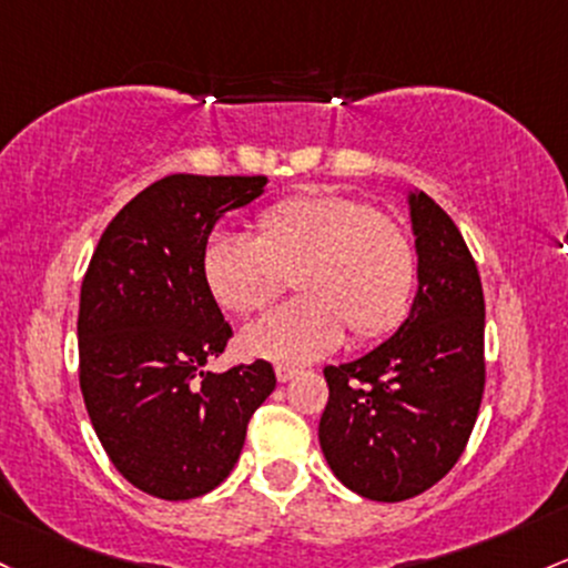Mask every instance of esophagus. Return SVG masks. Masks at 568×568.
I'll use <instances>...</instances> for the list:
<instances>
[{"mask_svg":"<svg viewBox=\"0 0 568 568\" xmlns=\"http://www.w3.org/2000/svg\"><path fill=\"white\" fill-rule=\"evenodd\" d=\"M274 375H277V383H288V379H294L298 375V369H294V366L280 364L277 369H274Z\"/></svg>","mask_w":568,"mask_h":568,"instance_id":"esophagus-1","label":"esophagus"}]
</instances>
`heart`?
Masks as SVG:
<instances>
[{
	"instance_id": "b5f03b06",
	"label": "heart",
	"mask_w": 568,
	"mask_h": 568,
	"mask_svg": "<svg viewBox=\"0 0 568 568\" xmlns=\"http://www.w3.org/2000/svg\"><path fill=\"white\" fill-rule=\"evenodd\" d=\"M258 236L213 234L202 277L229 313H253L296 272L302 294L247 323V355L283 366L323 358L345 339L388 334L413 304L417 258L404 229L358 199L307 191L272 204L255 221Z\"/></svg>"
}]
</instances>
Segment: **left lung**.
<instances>
[{
    "label": "left lung",
    "instance_id": "left-lung-1",
    "mask_svg": "<svg viewBox=\"0 0 568 568\" xmlns=\"http://www.w3.org/2000/svg\"><path fill=\"white\" fill-rule=\"evenodd\" d=\"M417 253L409 315L383 345L326 366L317 439L345 488L404 501L456 466L485 388V298L477 264L450 215L407 191Z\"/></svg>",
    "mask_w": 568,
    "mask_h": 568
}]
</instances>
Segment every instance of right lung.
Returning a JSON list of instances; mask_svg holds the SVG:
<instances>
[{
    "instance_id": "add662e5",
    "label": "right lung",
    "mask_w": 568,
    "mask_h": 568,
    "mask_svg": "<svg viewBox=\"0 0 568 568\" xmlns=\"http://www.w3.org/2000/svg\"><path fill=\"white\" fill-rule=\"evenodd\" d=\"M270 180L170 174L104 229L80 288V390L112 466L166 501L210 494L240 460L247 420L277 379L266 361L204 372L232 326L202 277L229 210Z\"/></svg>"
}]
</instances>
